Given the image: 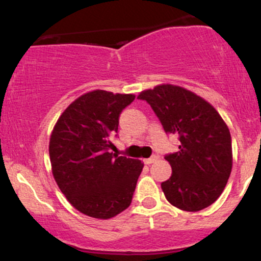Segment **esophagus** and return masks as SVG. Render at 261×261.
<instances>
[{
  "mask_svg": "<svg viewBox=\"0 0 261 261\" xmlns=\"http://www.w3.org/2000/svg\"><path fill=\"white\" fill-rule=\"evenodd\" d=\"M158 160V155L157 154H153L152 155V157H149V158H147V160H145L143 162H145V164H152V163H154L155 161Z\"/></svg>",
  "mask_w": 261,
  "mask_h": 261,
  "instance_id": "1",
  "label": "esophagus"
}]
</instances>
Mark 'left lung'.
Masks as SVG:
<instances>
[{"mask_svg":"<svg viewBox=\"0 0 261 261\" xmlns=\"http://www.w3.org/2000/svg\"><path fill=\"white\" fill-rule=\"evenodd\" d=\"M160 119L179 149L164 155L172 175L161 184L167 200L184 211H200L222 194L232 170V140L211 104L181 87L162 85L139 95Z\"/></svg>","mask_w":261,"mask_h":261,"instance_id":"obj_1","label":"left lung"}]
</instances>
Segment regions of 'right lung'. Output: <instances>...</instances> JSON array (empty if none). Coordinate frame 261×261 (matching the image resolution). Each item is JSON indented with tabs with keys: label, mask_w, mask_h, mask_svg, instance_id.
<instances>
[{
	"label": "right lung",
	"mask_w": 261,
	"mask_h": 261,
	"mask_svg": "<svg viewBox=\"0 0 261 261\" xmlns=\"http://www.w3.org/2000/svg\"><path fill=\"white\" fill-rule=\"evenodd\" d=\"M134 100V94L86 93L54 127L49 145L54 178L71 205L87 216L108 220L133 201L143 164L109 149L120 114Z\"/></svg>",
	"instance_id": "right-lung-1"
}]
</instances>
